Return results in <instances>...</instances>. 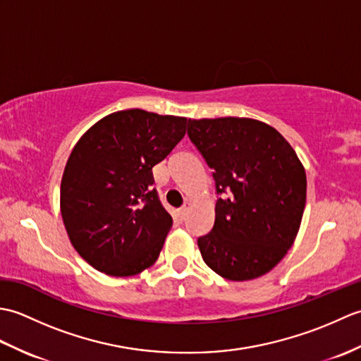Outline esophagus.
<instances>
[{
  "mask_svg": "<svg viewBox=\"0 0 361 361\" xmlns=\"http://www.w3.org/2000/svg\"><path fill=\"white\" fill-rule=\"evenodd\" d=\"M190 211V203L189 202H186L185 204L181 206V211H180V214H181V219H186V216H188V212Z\"/></svg>",
  "mask_w": 361,
  "mask_h": 361,
  "instance_id": "esophagus-1",
  "label": "esophagus"
}]
</instances>
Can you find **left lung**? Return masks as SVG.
<instances>
[{
	"instance_id": "obj_1",
	"label": "left lung",
	"mask_w": 361,
	"mask_h": 361,
	"mask_svg": "<svg viewBox=\"0 0 361 361\" xmlns=\"http://www.w3.org/2000/svg\"><path fill=\"white\" fill-rule=\"evenodd\" d=\"M189 140L212 169L216 221L198 237L204 264L229 281L268 273L293 245L307 180L278 130L250 118L189 119Z\"/></svg>"
}]
</instances>
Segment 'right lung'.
<instances>
[{
	"label": "right lung",
	"mask_w": 361,
	"mask_h": 361,
	"mask_svg": "<svg viewBox=\"0 0 361 361\" xmlns=\"http://www.w3.org/2000/svg\"><path fill=\"white\" fill-rule=\"evenodd\" d=\"M186 118L140 109L111 113L74 145L60 211L75 251L109 276L155 264L173 220L153 188L152 169L186 133Z\"/></svg>",
	"instance_id": "add662e5"
}]
</instances>
